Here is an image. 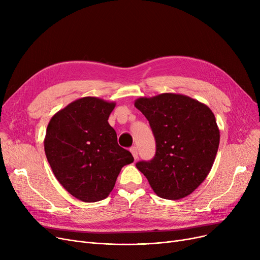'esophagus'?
Here are the masks:
<instances>
[{"mask_svg":"<svg viewBox=\"0 0 260 260\" xmlns=\"http://www.w3.org/2000/svg\"><path fill=\"white\" fill-rule=\"evenodd\" d=\"M129 151H131V153L133 154V156H134L135 160L138 158V149H137V147H136V146H132Z\"/></svg>","mask_w":260,"mask_h":260,"instance_id":"34e87169","label":"esophagus"}]
</instances>
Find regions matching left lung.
Wrapping results in <instances>:
<instances>
[{
  "label": "left lung",
  "mask_w": 260,
  "mask_h": 260,
  "mask_svg": "<svg viewBox=\"0 0 260 260\" xmlns=\"http://www.w3.org/2000/svg\"><path fill=\"white\" fill-rule=\"evenodd\" d=\"M135 106L145 116L156 140V154L136 163L161 198L178 200L192 194L209 175L220 134L211 109L179 93L139 98Z\"/></svg>",
  "instance_id": "obj_1"
}]
</instances>
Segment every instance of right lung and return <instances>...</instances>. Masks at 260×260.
Listing matches in <instances>:
<instances>
[{
  "label": "right lung",
  "instance_id": "obj_1",
  "mask_svg": "<svg viewBox=\"0 0 260 260\" xmlns=\"http://www.w3.org/2000/svg\"><path fill=\"white\" fill-rule=\"evenodd\" d=\"M115 106V102L84 97L54 114L47 125L48 163L62 186L81 201L105 199L121 169L134 161L107 122Z\"/></svg>",
  "mask_w": 260,
  "mask_h": 260
}]
</instances>
